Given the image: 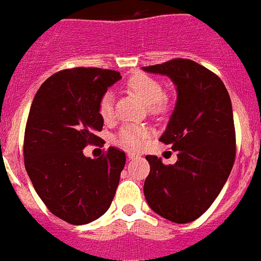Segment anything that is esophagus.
<instances>
[{"label": "esophagus", "instance_id": "1", "mask_svg": "<svg viewBox=\"0 0 261 261\" xmlns=\"http://www.w3.org/2000/svg\"><path fill=\"white\" fill-rule=\"evenodd\" d=\"M127 156H128V160H134V159H138V157H139V154L134 153V152H128Z\"/></svg>", "mask_w": 261, "mask_h": 261}]
</instances>
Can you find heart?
<instances>
[{
	"mask_svg": "<svg viewBox=\"0 0 261 261\" xmlns=\"http://www.w3.org/2000/svg\"><path fill=\"white\" fill-rule=\"evenodd\" d=\"M127 90L135 93L138 97L147 104L148 112L152 116H164L170 109V100L163 93V86L154 78L139 72L133 75L126 83ZM97 112L104 121H109L114 116L113 95L105 92L100 97ZM151 131L144 126H125L119 130L116 142L130 149H140L145 144Z\"/></svg>",
	"mask_w": 261,
	"mask_h": 261,
	"instance_id": "b5f03b06",
	"label": "heart"
}]
</instances>
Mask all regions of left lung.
Returning a JSON list of instances; mask_svg holds the SVG:
<instances>
[{
	"label": "left lung",
	"mask_w": 261,
	"mask_h": 261,
	"mask_svg": "<svg viewBox=\"0 0 261 261\" xmlns=\"http://www.w3.org/2000/svg\"><path fill=\"white\" fill-rule=\"evenodd\" d=\"M168 75L177 104L160 142L178 152L174 165L147 156L151 170L144 196L152 211L177 224L205 212L224 187L236 161V128L226 87L215 72L187 58L143 67Z\"/></svg>",
	"instance_id": "obj_1"
}]
</instances>
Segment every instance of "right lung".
<instances>
[{
  "mask_svg": "<svg viewBox=\"0 0 261 261\" xmlns=\"http://www.w3.org/2000/svg\"><path fill=\"white\" fill-rule=\"evenodd\" d=\"M121 79L100 67L65 69L36 92L25 123L23 154L27 174L49 211L71 225L95 221L109 210L126 154L109 147L98 159L83 154L97 144L104 119L98 100Z\"/></svg>",
  "mask_w": 261,
  "mask_h": 261,
  "instance_id": "obj_1",
  "label": "right lung"
}]
</instances>
